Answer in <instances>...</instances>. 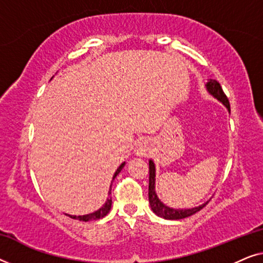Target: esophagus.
Returning <instances> with one entry per match:
<instances>
[{
	"label": "esophagus",
	"instance_id": "obj_1",
	"mask_svg": "<svg viewBox=\"0 0 263 263\" xmlns=\"http://www.w3.org/2000/svg\"><path fill=\"white\" fill-rule=\"evenodd\" d=\"M151 148H152V146H151L149 140L140 139L139 141L135 143L134 153L135 156L138 157H146L148 156V153L151 152Z\"/></svg>",
	"mask_w": 263,
	"mask_h": 263
}]
</instances>
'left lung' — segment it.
<instances>
[{
  "instance_id": "1",
  "label": "left lung",
  "mask_w": 263,
  "mask_h": 263,
  "mask_svg": "<svg viewBox=\"0 0 263 263\" xmlns=\"http://www.w3.org/2000/svg\"><path fill=\"white\" fill-rule=\"evenodd\" d=\"M206 89L210 95L213 97L214 99H217L218 102H220L222 105H224L228 111L230 112V103L226 96L222 92V88L220 84L217 80H213V79H210L206 85ZM149 163V183H148V201L151 204V208H152L153 213L160 218L167 219V220H179V219L188 218L190 215L195 214L196 212L202 210V208L208 203L206 202L201 203L200 206L192 207V208H174L168 207L165 204L163 201H161L157 195L156 192V164L152 159L148 160Z\"/></svg>"
}]
</instances>
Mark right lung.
I'll use <instances>...</instances> for the list:
<instances>
[{
	"instance_id": "add662e5",
	"label": "right lung",
	"mask_w": 263,
	"mask_h": 263,
	"mask_svg": "<svg viewBox=\"0 0 263 263\" xmlns=\"http://www.w3.org/2000/svg\"><path fill=\"white\" fill-rule=\"evenodd\" d=\"M51 79H52V78H51ZM124 165H125V161H123V163H122V164L120 165V166H118V168L116 170V172H115V175H114V177H112V182H114L115 177H116V176L121 172L122 168L124 167ZM112 182H111L109 193H107V194H109V195L111 194V185H112ZM111 203H112V200H111V197H107L106 201H105V203H104L103 206L99 208V210L92 212V213L84 214V215H71V214H66V215H68V217H70L71 219H77V220H80V221L98 220V219L104 218L107 213H109V211H110V208H111Z\"/></svg>"
}]
</instances>
